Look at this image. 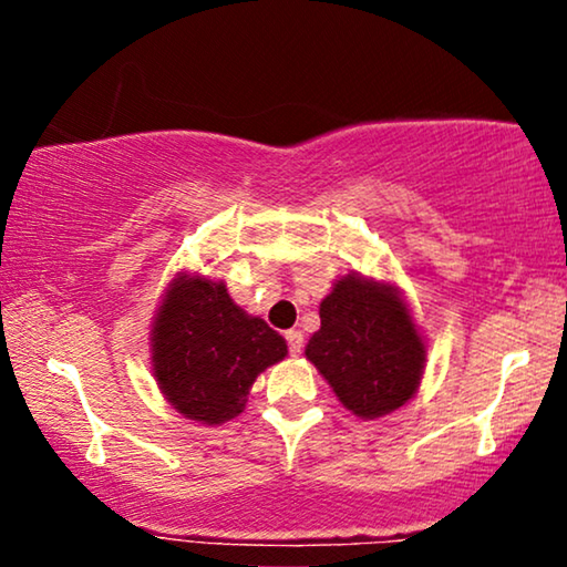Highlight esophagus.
<instances>
[{
	"mask_svg": "<svg viewBox=\"0 0 567 567\" xmlns=\"http://www.w3.org/2000/svg\"><path fill=\"white\" fill-rule=\"evenodd\" d=\"M284 337H286V344H289V352L293 357L301 354V350H303V334L296 332V329H289V332H286Z\"/></svg>",
	"mask_w": 567,
	"mask_h": 567,
	"instance_id": "1",
	"label": "esophagus"
}]
</instances>
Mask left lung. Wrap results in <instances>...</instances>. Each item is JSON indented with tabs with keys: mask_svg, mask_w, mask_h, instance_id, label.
Segmentation results:
<instances>
[{
	"mask_svg": "<svg viewBox=\"0 0 567 567\" xmlns=\"http://www.w3.org/2000/svg\"><path fill=\"white\" fill-rule=\"evenodd\" d=\"M319 319L307 357L344 408L380 417L415 395L425 347L393 286L344 276L321 301Z\"/></svg>",
	"mask_w": 567,
	"mask_h": 567,
	"instance_id": "1",
	"label": "left lung"
}]
</instances>
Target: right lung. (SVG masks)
I'll return each instance as SVG.
<instances>
[{"label":"right lung","mask_w":567,"mask_h":567,"mask_svg":"<svg viewBox=\"0 0 567 567\" xmlns=\"http://www.w3.org/2000/svg\"><path fill=\"white\" fill-rule=\"evenodd\" d=\"M152 354L169 403L213 425L243 413L258 374L286 357V339L235 307L223 281L182 276L156 313Z\"/></svg>","instance_id":"right-lung-1"}]
</instances>
